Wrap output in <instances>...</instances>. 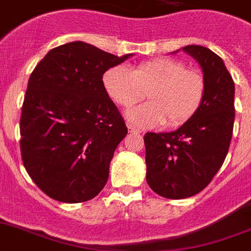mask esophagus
Masks as SVG:
<instances>
[{"label": "esophagus", "instance_id": "obj_1", "mask_svg": "<svg viewBox=\"0 0 251 251\" xmlns=\"http://www.w3.org/2000/svg\"><path fill=\"white\" fill-rule=\"evenodd\" d=\"M127 127H128V132H130V134H134V135H140V134H141V130H139V128L134 127V126L130 125V124H127Z\"/></svg>", "mask_w": 251, "mask_h": 251}]
</instances>
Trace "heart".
I'll list each match as a JSON object with an SVG mask.
<instances>
[{"instance_id":"1","label":"heart","mask_w":251,"mask_h":251,"mask_svg":"<svg viewBox=\"0 0 251 251\" xmlns=\"http://www.w3.org/2000/svg\"><path fill=\"white\" fill-rule=\"evenodd\" d=\"M103 86L123 107H130L148 94L150 102L126 112L130 125L139 128L165 123L173 127L184 125L200 110L206 95L204 74L173 58L146 61L134 70L117 65L105 72Z\"/></svg>"}]
</instances>
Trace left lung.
<instances>
[{"label":"left lung","instance_id":"obj_1","mask_svg":"<svg viewBox=\"0 0 251 251\" xmlns=\"http://www.w3.org/2000/svg\"><path fill=\"white\" fill-rule=\"evenodd\" d=\"M182 51L202 69L204 102L177 130L144 137L146 181L166 199L190 198L210 184L227 155L235 119V86L224 61L204 46L189 45Z\"/></svg>","mask_w":251,"mask_h":251}]
</instances>
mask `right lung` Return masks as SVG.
<instances>
[{"label":"right lung","mask_w":251,"mask_h":251,"mask_svg":"<svg viewBox=\"0 0 251 251\" xmlns=\"http://www.w3.org/2000/svg\"><path fill=\"white\" fill-rule=\"evenodd\" d=\"M131 56L74 41L49 51L31 74L20 120L21 155L30 177L50 198L87 201L107 182L127 127L102 76Z\"/></svg>","instance_id":"add662e5"}]
</instances>
